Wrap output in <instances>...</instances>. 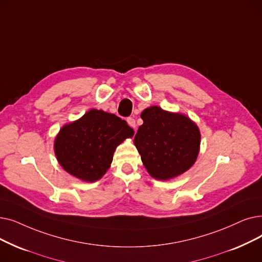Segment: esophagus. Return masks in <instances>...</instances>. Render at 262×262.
Returning <instances> with one entry per match:
<instances>
[{
	"label": "esophagus",
	"mask_w": 262,
	"mask_h": 262,
	"mask_svg": "<svg viewBox=\"0 0 262 262\" xmlns=\"http://www.w3.org/2000/svg\"><path fill=\"white\" fill-rule=\"evenodd\" d=\"M127 123L130 127H133L136 130V121L134 118H127Z\"/></svg>",
	"instance_id": "34e87169"
}]
</instances>
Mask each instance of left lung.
Segmentation results:
<instances>
[{"label": "left lung", "instance_id": "8db88e82", "mask_svg": "<svg viewBox=\"0 0 262 262\" xmlns=\"http://www.w3.org/2000/svg\"><path fill=\"white\" fill-rule=\"evenodd\" d=\"M141 119L134 142L150 176L166 181L187 171L199 153L197 125L184 115L157 106L144 109Z\"/></svg>", "mask_w": 262, "mask_h": 262}]
</instances>
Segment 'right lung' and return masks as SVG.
Returning a JSON list of instances; mask_svg holds the SVG:
<instances>
[{"label": "right lung", "mask_w": 262, "mask_h": 262, "mask_svg": "<svg viewBox=\"0 0 262 262\" xmlns=\"http://www.w3.org/2000/svg\"><path fill=\"white\" fill-rule=\"evenodd\" d=\"M133 136L134 129L121 118L92 109L64 125L54 140V153L66 172L95 182L109 169L117 146Z\"/></svg>", "instance_id": "add662e5"}]
</instances>
